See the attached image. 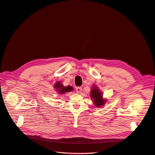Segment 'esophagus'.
I'll return each mask as SVG.
<instances>
[{"label":"esophagus","instance_id":"esophagus-1","mask_svg":"<svg viewBox=\"0 0 155 155\" xmlns=\"http://www.w3.org/2000/svg\"><path fill=\"white\" fill-rule=\"evenodd\" d=\"M81 91H82L81 87H76V91H77V93H80L81 92Z\"/></svg>","mask_w":155,"mask_h":155}]
</instances>
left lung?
<instances>
[{
  "instance_id": "1",
  "label": "left lung",
  "mask_w": 155,
  "mask_h": 155,
  "mask_svg": "<svg viewBox=\"0 0 155 155\" xmlns=\"http://www.w3.org/2000/svg\"><path fill=\"white\" fill-rule=\"evenodd\" d=\"M91 96L96 107H99L103 105L105 102V101L102 99L101 93L96 86H94L91 91Z\"/></svg>"
}]
</instances>
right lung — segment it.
Segmentation results:
<instances>
[{
    "instance_id": "obj_1",
    "label": "right lung",
    "mask_w": 155,
    "mask_h": 155,
    "mask_svg": "<svg viewBox=\"0 0 155 155\" xmlns=\"http://www.w3.org/2000/svg\"><path fill=\"white\" fill-rule=\"evenodd\" d=\"M54 87L59 94H64L65 93L71 92L73 90V87L72 86H68L64 87L62 86V84H61V82H58L57 83H56V84L54 85Z\"/></svg>"
}]
</instances>
